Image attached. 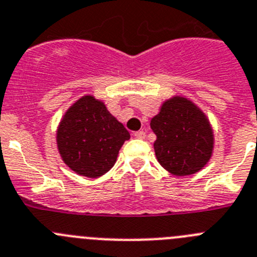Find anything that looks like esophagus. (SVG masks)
<instances>
[{
  "mask_svg": "<svg viewBox=\"0 0 257 257\" xmlns=\"http://www.w3.org/2000/svg\"><path fill=\"white\" fill-rule=\"evenodd\" d=\"M133 136L136 138H140V140H145L146 138V132L145 131H138V132H134Z\"/></svg>",
  "mask_w": 257,
  "mask_h": 257,
  "instance_id": "1",
  "label": "esophagus"
}]
</instances>
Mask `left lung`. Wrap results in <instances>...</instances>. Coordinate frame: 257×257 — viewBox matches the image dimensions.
<instances>
[{
    "label": "left lung",
    "instance_id": "obj_1",
    "mask_svg": "<svg viewBox=\"0 0 257 257\" xmlns=\"http://www.w3.org/2000/svg\"><path fill=\"white\" fill-rule=\"evenodd\" d=\"M150 125L156 134L157 161L170 174H196L211 159L215 141L210 120L187 97L173 96L164 101Z\"/></svg>",
    "mask_w": 257,
    "mask_h": 257
}]
</instances>
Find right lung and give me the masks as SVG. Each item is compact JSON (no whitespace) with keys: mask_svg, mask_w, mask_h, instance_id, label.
I'll return each instance as SVG.
<instances>
[{"mask_svg":"<svg viewBox=\"0 0 257 257\" xmlns=\"http://www.w3.org/2000/svg\"><path fill=\"white\" fill-rule=\"evenodd\" d=\"M129 132L110 114L105 102L92 94L82 96L66 110L56 131V145L70 170L98 178L116 163Z\"/></svg>","mask_w":257,"mask_h":257,"instance_id":"right-lung-1","label":"right lung"}]
</instances>
